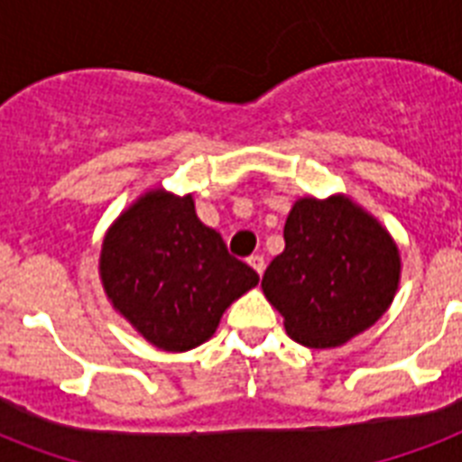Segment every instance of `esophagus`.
Returning <instances> with one entry per match:
<instances>
[{
	"label": "esophagus",
	"instance_id": "1",
	"mask_svg": "<svg viewBox=\"0 0 462 462\" xmlns=\"http://www.w3.org/2000/svg\"><path fill=\"white\" fill-rule=\"evenodd\" d=\"M249 265L254 270H256L258 275H263V270H265V258L261 256V254H254V256H249Z\"/></svg>",
	"mask_w": 462,
	"mask_h": 462
}]
</instances>
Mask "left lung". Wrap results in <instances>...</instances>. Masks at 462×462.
I'll return each mask as SVG.
<instances>
[{"instance_id": "8db88e82", "label": "left lung", "mask_w": 462, "mask_h": 462, "mask_svg": "<svg viewBox=\"0 0 462 462\" xmlns=\"http://www.w3.org/2000/svg\"><path fill=\"white\" fill-rule=\"evenodd\" d=\"M399 275V249L373 216L344 197L299 199L261 287L291 339L332 348L382 318Z\"/></svg>"}]
</instances>
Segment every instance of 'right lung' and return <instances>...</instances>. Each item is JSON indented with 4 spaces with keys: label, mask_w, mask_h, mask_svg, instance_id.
I'll return each instance as SVG.
<instances>
[{
    "label": "right lung",
    "mask_w": 462,
    "mask_h": 462,
    "mask_svg": "<svg viewBox=\"0 0 462 462\" xmlns=\"http://www.w3.org/2000/svg\"><path fill=\"white\" fill-rule=\"evenodd\" d=\"M104 290L121 316L163 351L204 344L223 310L258 284L218 232L197 218L192 197L153 189L111 225L101 246Z\"/></svg>",
    "instance_id": "right-lung-1"
}]
</instances>
